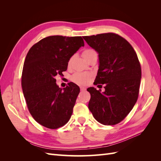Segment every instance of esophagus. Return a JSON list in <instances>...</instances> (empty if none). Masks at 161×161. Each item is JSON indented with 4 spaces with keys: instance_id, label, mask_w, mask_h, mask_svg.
I'll return each mask as SVG.
<instances>
[{
    "instance_id": "obj_1",
    "label": "esophagus",
    "mask_w": 161,
    "mask_h": 161,
    "mask_svg": "<svg viewBox=\"0 0 161 161\" xmlns=\"http://www.w3.org/2000/svg\"><path fill=\"white\" fill-rule=\"evenodd\" d=\"M80 91H84L86 90V88L84 86H80Z\"/></svg>"
}]
</instances>
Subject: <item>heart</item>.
Segmentation results:
<instances>
[{
	"instance_id": "heart-1",
	"label": "heart",
	"mask_w": 161,
	"mask_h": 161,
	"mask_svg": "<svg viewBox=\"0 0 161 161\" xmlns=\"http://www.w3.org/2000/svg\"><path fill=\"white\" fill-rule=\"evenodd\" d=\"M96 52L92 49H86L82 52V56L85 59L88 61L92 56L95 54ZM72 60V58H71L69 62V65H70L71 62ZM92 76V74L90 72H76L71 77V80L72 82L77 85H84L89 82L90 79Z\"/></svg>"
}]
</instances>
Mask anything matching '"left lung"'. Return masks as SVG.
Returning <instances> with one entry per match:
<instances>
[{
	"mask_svg": "<svg viewBox=\"0 0 161 161\" xmlns=\"http://www.w3.org/2000/svg\"><path fill=\"white\" fill-rule=\"evenodd\" d=\"M99 53V70L94 84L105 85V91L94 87L89 109L95 119L103 125H115L122 121L137 101L142 76L138 58L130 43L114 33L84 36Z\"/></svg>",
	"mask_w": 161,
	"mask_h": 161,
	"instance_id": "8db88e82",
	"label": "left lung"
}]
</instances>
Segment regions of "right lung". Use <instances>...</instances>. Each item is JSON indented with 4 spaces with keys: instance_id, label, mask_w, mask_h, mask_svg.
I'll list each match as a JSON object with an SVG mask.
<instances>
[{
    "instance_id": "add662e5",
    "label": "right lung",
    "mask_w": 161,
    "mask_h": 161,
    "mask_svg": "<svg viewBox=\"0 0 161 161\" xmlns=\"http://www.w3.org/2000/svg\"><path fill=\"white\" fill-rule=\"evenodd\" d=\"M84 46L80 36H52L27 53L21 76L23 95L34 119L46 128L57 129L70 118L80 88L73 82L59 88L55 77L62 75L70 58Z\"/></svg>"
}]
</instances>
